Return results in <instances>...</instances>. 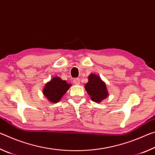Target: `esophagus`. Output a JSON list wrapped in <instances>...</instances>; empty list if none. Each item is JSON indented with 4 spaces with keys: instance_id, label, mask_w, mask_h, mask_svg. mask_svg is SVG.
Instances as JSON below:
<instances>
[{
    "instance_id": "esophagus-1",
    "label": "esophagus",
    "mask_w": 155,
    "mask_h": 155,
    "mask_svg": "<svg viewBox=\"0 0 155 155\" xmlns=\"http://www.w3.org/2000/svg\"><path fill=\"white\" fill-rule=\"evenodd\" d=\"M73 83H74L75 85H79V84H80V79H79V78H74V80H73Z\"/></svg>"
}]
</instances>
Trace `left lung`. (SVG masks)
Segmentation results:
<instances>
[{"mask_svg": "<svg viewBox=\"0 0 155 155\" xmlns=\"http://www.w3.org/2000/svg\"><path fill=\"white\" fill-rule=\"evenodd\" d=\"M89 81L85 85L86 91L91 96V99L96 103H101L108 96L106 85L98 76L91 74L88 77Z\"/></svg>", "mask_w": 155, "mask_h": 155, "instance_id": "8db88e82", "label": "left lung"}]
</instances>
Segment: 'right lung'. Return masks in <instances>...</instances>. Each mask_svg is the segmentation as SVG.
<instances>
[{"mask_svg": "<svg viewBox=\"0 0 155 155\" xmlns=\"http://www.w3.org/2000/svg\"><path fill=\"white\" fill-rule=\"evenodd\" d=\"M71 85L59 77H54L46 84L43 93L51 103H57L62 98Z\"/></svg>", "mask_w": 155, "mask_h": 155, "instance_id": "add662e5", "label": "right lung"}]
</instances>
